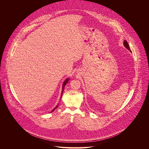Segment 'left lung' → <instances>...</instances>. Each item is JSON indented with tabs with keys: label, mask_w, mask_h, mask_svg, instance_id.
<instances>
[{
	"label": "left lung",
	"mask_w": 149,
	"mask_h": 149,
	"mask_svg": "<svg viewBox=\"0 0 149 149\" xmlns=\"http://www.w3.org/2000/svg\"><path fill=\"white\" fill-rule=\"evenodd\" d=\"M124 47H125L127 49H128L130 51L129 45V44H128V42H127L126 40H124Z\"/></svg>",
	"instance_id": "left-lung-1"
}]
</instances>
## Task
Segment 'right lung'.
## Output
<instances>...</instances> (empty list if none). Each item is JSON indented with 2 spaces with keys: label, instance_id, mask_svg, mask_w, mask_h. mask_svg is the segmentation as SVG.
<instances>
[{
  "label": "right lung",
  "instance_id": "right-lung-1",
  "mask_svg": "<svg viewBox=\"0 0 149 149\" xmlns=\"http://www.w3.org/2000/svg\"><path fill=\"white\" fill-rule=\"evenodd\" d=\"M68 80H69V79H67L65 81H64V82H63V86H62V94H61V97H62V93H63V88H64V87H65V86L66 85V84L68 82ZM58 105H57V106H56V107L52 110V111H51V112H52L55 109H56L57 107H58Z\"/></svg>",
  "mask_w": 149,
  "mask_h": 149
}]
</instances>
